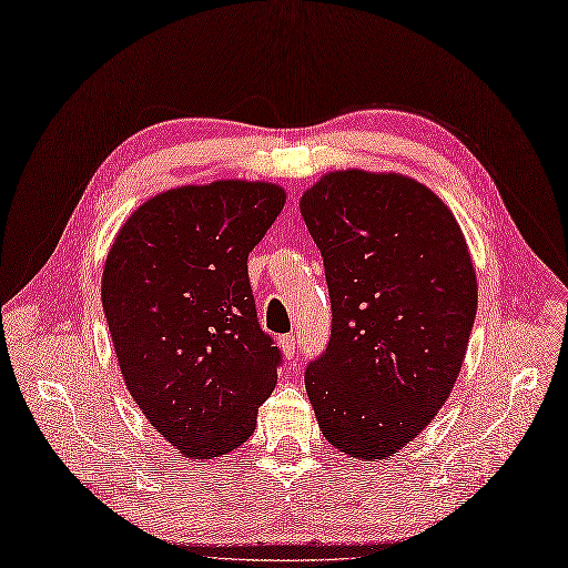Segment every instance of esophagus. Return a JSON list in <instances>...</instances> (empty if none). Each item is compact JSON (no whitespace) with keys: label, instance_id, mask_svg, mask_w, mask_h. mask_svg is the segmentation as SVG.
I'll use <instances>...</instances> for the list:
<instances>
[{"label":"esophagus","instance_id":"esophagus-1","mask_svg":"<svg viewBox=\"0 0 568 568\" xmlns=\"http://www.w3.org/2000/svg\"><path fill=\"white\" fill-rule=\"evenodd\" d=\"M280 348L286 355V359H296L298 351H296V336L294 334H284L280 336Z\"/></svg>","mask_w":568,"mask_h":568}]
</instances>
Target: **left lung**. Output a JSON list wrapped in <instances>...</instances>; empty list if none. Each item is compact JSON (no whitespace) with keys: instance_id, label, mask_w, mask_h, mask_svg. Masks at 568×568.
<instances>
[{"instance_id":"8db88e82","label":"left lung","mask_w":568,"mask_h":568,"mask_svg":"<svg viewBox=\"0 0 568 568\" xmlns=\"http://www.w3.org/2000/svg\"><path fill=\"white\" fill-rule=\"evenodd\" d=\"M301 215L332 298L307 398L334 448L386 459L424 432L459 376L478 301L467 242L448 205L398 173L324 175Z\"/></svg>"}]
</instances>
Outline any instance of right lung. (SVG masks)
<instances>
[{"label":"right lung","instance_id":"add662e5","mask_svg":"<svg viewBox=\"0 0 568 568\" xmlns=\"http://www.w3.org/2000/svg\"><path fill=\"white\" fill-rule=\"evenodd\" d=\"M284 201L270 182L170 189L128 217L109 251L101 303L120 372L184 457L246 443L277 384L282 353L257 324L248 253Z\"/></svg>","mask_w":568,"mask_h":568}]
</instances>
